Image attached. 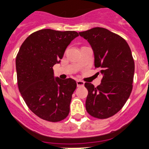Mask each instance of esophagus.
Instances as JSON below:
<instances>
[{
	"label": "esophagus",
	"instance_id": "esophagus-1",
	"mask_svg": "<svg viewBox=\"0 0 149 149\" xmlns=\"http://www.w3.org/2000/svg\"><path fill=\"white\" fill-rule=\"evenodd\" d=\"M84 84H85V83H84V82L83 81V80H77V86L78 87L79 86H84Z\"/></svg>",
	"mask_w": 149,
	"mask_h": 149
}]
</instances>
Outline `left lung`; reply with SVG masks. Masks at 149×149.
Returning <instances> with one entry per match:
<instances>
[{
    "instance_id": "8db88e82",
    "label": "left lung",
    "mask_w": 149,
    "mask_h": 149,
    "mask_svg": "<svg viewBox=\"0 0 149 149\" xmlns=\"http://www.w3.org/2000/svg\"><path fill=\"white\" fill-rule=\"evenodd\" d=\"M95 54V69L102 74L100 85L85 83L88 90L86 109L98 119L117 114L127 101L133 88L134 61L130 47L122 37L101 27L79 32Z\"/></svg>"
}]
</instances>
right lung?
<instances>
[{
    "mask_svg": "<svg viewBox=\"0 0 149 149\" xmlns=\"http://www.w3.org/2000/svg\"><path fill=\"white\" fill-rule=\"evenodd\" d=\"M74 31L46 29L33 32L22 43L16 57L17 86L29 109L49 122L67 117L74 80L54 77L52 67L60 63L65 49L78 36Z\"/></svg>",
    "mask_w": 149,
    "mask_h": 149,
    "instance_id": "1",
    "label": "right lung"
}]
</instances>
